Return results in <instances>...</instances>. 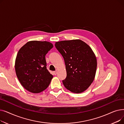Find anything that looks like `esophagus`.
I'll return each mask as SVG.
<instances>
[{
	"label": "esophagus",
	"instance_id": "obj_1",
	"mask_svg": "<svg viewBox=\"0 0 124 124\" xmlns=\"http://www.w3.org/2000/svg\"><path fill=\"white\" fill-rule=\"evenodd\" d=\"M57 71H54V72H53V74L55 75H56L57 74Z\"/></svg>",
	"mask_w": 124,
	"mask_h": 124
}]
</instances>
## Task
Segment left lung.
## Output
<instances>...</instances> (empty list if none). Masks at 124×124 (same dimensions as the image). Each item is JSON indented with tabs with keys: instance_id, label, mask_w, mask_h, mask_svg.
<instances>
[{
	"instance_id": "1",
	"label": "left lung",
	"mask_w": 124,
	"mask_h": 124,
	"mask_svg": "<svg viewBox=\"0 0 124 124\" xmlns=\"http://www.w3.org/2000/svg\"><path fill=\"white\" fill-rule=\"evenodd\" d=\"M55 47L63 56L67 76L62 81L71 92L80 93L86 90L93 81L97 60L93 51L79 39L55 43Z\"/></svg>"
}]
</instances>
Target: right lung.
Returning <instances> with one entry per match:
<instances>
[{"instance_id":"add662e5","label":"right lung","mask_w":124,"mask_h":124,"mask_svg":"<svg viewBox=\"0 0 124 124\" xmlns=\"http://www.w3.org/2000/svg\"><path fill=\"white\" fill-rule=\"evenodd\" d=\"M53 47L47 41H31L19 50L15 70L22 85L29 92L38 93L46 89L53 77L46 68L45 56Z\"/></svg>"}]
</instances>
